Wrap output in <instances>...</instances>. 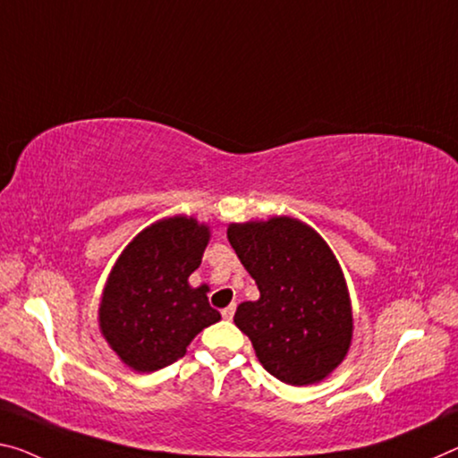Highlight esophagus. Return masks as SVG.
I'll return each mask as SVG.
<instances>
[{
  "mask_svg": "<svg viewBox=\"0 0 458 458\" xmlns=\"http://www.w3.org/2000/svg\"><path fill=\"white\" fill-rule=\"evenodd\" d=\"M234 311H236V306L232 303V306L222 310V318H224V320H232V318H234Z\"/></svg>",
  "mask_w": 458,
  "mask_h": 458,
  "instance_id": "esophagus-1",
  "label": "esophagus"
}]
</instances>
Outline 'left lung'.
<instances>
[{"label": "left lung", "instance_id": "1", "mask_svg": "<svg viewBox=\"0 0 458 458\" xmlns=\"http://www.w3.org/2000/svg\"><path fill=\"white\" fill-rule=\"evenodd\" d=\"M228 241L260 292L234 314L260 365L289 386L322 381L352 340L351 297L330 246L287 216L230 224Z\"/></svg>", "mask_w": 458, "mask_h": 458}]
</instances>
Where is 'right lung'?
I'll return each mask as SVG.
<instances>
[{
    "mask_svg": "<svg viewBox=\"0 0 458 458\" xmlns=\"http://www.w3.org/2000/svg\"><path fill=\"white\" fill-rule=\"evenodd\" d=\"M209 226L173 216L150 224L115 260L99 303V330L120 360L138 373L179 360L191 340L220 320L206 285L190 275L201 265Z\"/></svg>",
    "mask_w": 458,
    "mask_h": 458,
    "instance_id": "right-lung-1",
    "label": "right lung"
}]
</instances>
